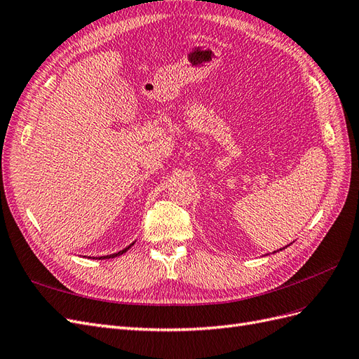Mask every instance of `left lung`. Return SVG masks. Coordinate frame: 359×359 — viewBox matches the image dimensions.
<instances>
[{
	"mask_svg": "<svg viewBox=\"0 0 359 359\" xmlns=\"http://www.w3.org/2000/svg\"><path fill=\"white\" fill-rule=\"evenodd\" d=\"M280 250H281V248H280Z\"/></svg>",
	"mask_w": 359,
	"mask_h": 359,
	"instance_id": "obj_1",
	"label": "left lung"
}]
</instances>
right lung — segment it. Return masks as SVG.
Here are the masks:
<instances>
[{
    "instance_id": "obj_1",
    "label": "right lung",
    "mask_w": 359,
    "mask_h": 359,
    "mask_svg": "<svg viewBox=\"0 0 359 359\" xmlns=\"http://www.w3.org/2000/svg\"><path fill=\"white\" fill-rule=\"evenodd\" d=\"M133 244H130L128 247H126L124 250H121V252H118V253H114V255H109V256H102V257H99V259H109V257H116V256H119V255H123V253H126L127 252V250L130 248V247H132Z\"/></svg>"
}]
</instances>
